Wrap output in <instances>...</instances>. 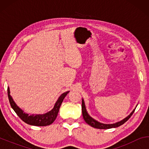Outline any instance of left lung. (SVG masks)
I'll use <instances>...</instances> for the list:
<instances>
[{
  "label": "left lung",
  "instance_id": "obj_1",
  "mask_svg": "<svg viewBox=\"0 0 149 149\" xmlns=\"http://www.w3.org/2000/svg\"><path fill=\"white\" fill-rule=\"evenodd\" d=\"M135 109L133 110L132 111V112L128 116L126 117L124 119L121 120L120 122H116L115 123H112V124H104V123H100L99 122H97V120H95L93 119V118H91L90 116L88 114V113L86 110V108H85V102L84 101V99H82V114H83V117H84V119L85 121L87 124H89V125L92 126L93 127L95 128H97V129H110V128H114V127H119V126L122 125L125 122H127V121L130 119V117L132 116V114H133Z\"/></svg>",
  "mask_w": 149,
  "mask_h": 149
}]
</instances>
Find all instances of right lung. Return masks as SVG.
Listing matches in <instances>:
<instances>
[{"label": "right lung", "instance_id": "1", "mask_svg": "<svg viewBox=\"0 0 149 149\" xmlns=\"http://www.w3.org/2000/svg\"><path fill=\"white\" fill-rule=\"evenodd\" d=\"M69 92L70 91L64 93L60 95L58 99L55 103L54 108L49 111V112L44 114L29 115L28 114H26V112H24V111L17 107L16 103L14 102L10 95V92L9 87H8V97L11 107L13 108L15 112L16 113L17 115L18 116L22 121H24L25 123H27V124L35 126H47L50 125L54 122V121L56 120L57 117L58 113L59 112L60 107L63 102V100Z\"/></svg>", "mask_w": 149, "mask_h": 149}]
</instances>
